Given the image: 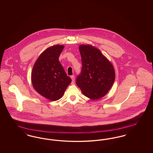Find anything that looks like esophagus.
I'll return each instance as SVG.
<instances>
[{
	"label": "esophagus",
	"mask_w": 153,
	"mask_h": 153,
	"mask_svg": "<svg viewBox=\"0 0 153 153\" xmlns=\"http://www.w3.org/2000/svg\"><path fill=\"white\" fill-rule=\"evenodd\" d=\"M71 79H72V83L74 84V80H75V79H74V76L72 75V76H71Z\"/></svg>",
	"instance_id": "obj_1"
}]
</instances>
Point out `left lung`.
Returning a JSON list of instances; mask_svg holds the SVG:
<instances>
[{"mask_svg": "<svg viewBox=\"0 0 153 153\" xmlns=\"http://www.w3.org/2000/svg\"><path fill=\"white\" fill-rule=\"evenodd\" d=\"M82 68L76 84L88 98L99 99L106 95L115 79L111 63L98 49L91 45L79 46Z\"/></svg>", "mask_w": 153, "mask_h": 153, "instance_id": "left-lung-1", "label": "left lung"}]
</instances>
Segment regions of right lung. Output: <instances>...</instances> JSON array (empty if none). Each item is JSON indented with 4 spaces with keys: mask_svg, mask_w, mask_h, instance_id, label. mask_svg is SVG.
Returning a JSON list of instances; mask_svg holds the SVG:
<instances>
[{
    "mask_svg": "<svg viewBox=\"0 0 153 153\" xmlns=\"http://www.w3.org/2000/svg\"><path fill=\"white\" fill-rule=\"evenodd\" d=\"M64 48L54 45L46 49L37 59L32 71L33 87L51 101L59 99L72 81L58 59Z\"/></svg>",
    "mask_w": 153,
    "mask_h": 153,
    "instance_id": "right-lung-1",
    "label": "right lung"
}]
</instances>
